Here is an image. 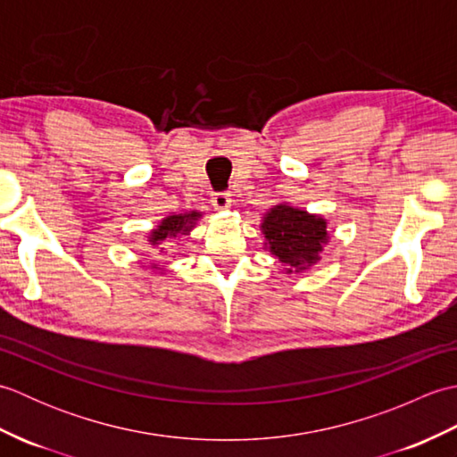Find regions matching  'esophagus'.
Listing matches in <instances>:
<instances>
[{
    "label": "esophagus",
    "mask_w": 457,
    "mask_h": 457,
    "mask_svg": "<svg viewBox=\"0 0 457 457\" xmlns=\"http://www.w3.org/2000/svg\"><path fill=\"white\" fill-rule=\"evenodd\" d=\"M231 204V194L229 192H213L212 194V206L216 210H226Z\"/></svg>",
    "instance_id": "34e87169"
}]
</instances>
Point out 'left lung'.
Instances as JSON below:
<instances>
[{
    "instance_id": "left-lung-1",
    "label": "left lung",
    "mask_w": 457,
    "mask_h": 457,
    "mask_svg": "<svg viewBox=\"0 0 457 457\" xmlns=\"http://www.w3.org/2000/svg\"><path fill=\"white\" fill-rule=\"evenodd\" d=\"M261 229L267 239L265 245L287 267V273H298L314 265L328 244L326 220L288 204L270 208Z\"/></svg>"
}]
</instances>
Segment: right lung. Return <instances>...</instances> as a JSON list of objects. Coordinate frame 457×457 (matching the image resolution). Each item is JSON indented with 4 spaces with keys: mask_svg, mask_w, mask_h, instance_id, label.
<instances>
[{
    "mask_svg": "<svg viewBox=\"0 0 457 457\" xmlns=\"http://www.w3.org/2000/svg\"><path fill=\"white\" fill-rule=\"evenodd\" d=\"M202 216L200 212H190V213H177V216H169V218H164L159 226H157V229H153L151 231V236H149V241H151V245H154V247H159V245H164L167 244L169 239H172V237H177V236H187L188 231L196 226V221H198V218ZM162 249V247H161Z\"/></svg>",
    "mask_w": 457,
    "mask_h": 457,
    "instance_id": "add662e5",
    "label": "right lung"
}]
</instances>
